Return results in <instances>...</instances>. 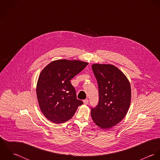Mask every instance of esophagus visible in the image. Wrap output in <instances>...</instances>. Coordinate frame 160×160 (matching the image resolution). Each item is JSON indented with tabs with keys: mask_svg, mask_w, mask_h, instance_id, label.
<instances>
[{
	"mask_svg": "<svg viewBox=\"0 0 160 160\" xmlns=\"http://www.w3.org/2000/svg\"><path fill=\"white\" fill-rule=\"evenodd\" d=\"M83 102H84V103L85 105H87V104H88V103H89V100H88V98H86V99H85V100H83Z\"/></svg>",
	"mask_w": 160,
	"mask_h": 160,
	"instance_id": "obj_1",
	"label": "esophagus"
}]
</instances>
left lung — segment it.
Wrapping results in <instances>:
<instances>
[{"label":"left lung","instance_id":"left-lung-1","mask_svg":"<svg viewBox=\"0 0 160 160\" xmlns=\"http://www.w3.org/2000/svg\"><path fill=\"white\" fill-rule=\"evenodd\" d=\"M92 68L98 87L99 100L91 108V116L103 129L112 128L127 114L131 104V88L124 74L110 64H93Z\"/></svg>","mask_w":160,"mask_h":160}]
</instances>
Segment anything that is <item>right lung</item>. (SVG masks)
I'll return each instance as SVG.
<instances>
[{
  "label": "right lung",
  "instance_id": "right-lung-1",
  "mask_svg": "<svg viewBox=\"0 0 160 160\" xmlns=\"http://www.w3.org/2000/svg\"><path fill=\"white\" fill-rule=\"evenodd\" d=\"M88 63L77 60L52 62L39 74L36 94L39 105L46 118L55 124L67 122L83 102L77 99L70 80Z\"/></svg>",
  "mask_w": 160,
  "mask_h": 160
}]
</instances>
